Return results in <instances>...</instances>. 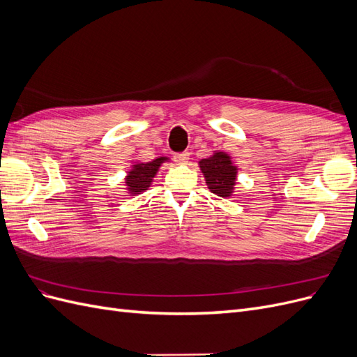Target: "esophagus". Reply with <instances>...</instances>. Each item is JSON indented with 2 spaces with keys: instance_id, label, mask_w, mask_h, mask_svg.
Here are the masks:
<instances>
[{
  "instance_id": "34e87169",
  "label": "esophagus",
  "mask_w": 357,
  "mask_h": 357,
  "mask_svg": "<svg viewBox=\"0 0 357 357\" xmlns=\"http://www.w3.org/2000/svg\"><path fill=\"white\" fill-rule=\"evenodd\" d=\"M174 159H176L177 164H180V165H185V164H188V160H189V152L177 153V155L174 156Z\"/></svg>"
}]
</instances>
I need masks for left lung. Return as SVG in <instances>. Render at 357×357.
I'll list each match as a JSON object with an SVG mask.
<instances>
[{
	"instance_id": "1",
	"label": "left lung",
	"mask_w": 357,
	"mask_h": 357,
	"mask_svg": "<svg viewBox=\"0 0 357 357\" xmlns=\"http://www.w3.org/2000/svg\"><path fill=\"white\" fill-rule=\"evenodd\" d=\"M198 165L205 185L211 193L220 198H229L234 195L236 178H238V165L234 164L229 153L214 150L211 156L201 159Z\"/></svg>"
}]
</instances>
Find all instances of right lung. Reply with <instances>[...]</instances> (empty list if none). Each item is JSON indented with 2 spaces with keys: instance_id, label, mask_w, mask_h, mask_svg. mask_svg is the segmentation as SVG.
I'll return each mask as SVG.
<instances>
[{
  "instance_id": "right-lung-1",
  "label": "right lung",
  "mask_w": 357,
  "mask_h": 357,
  "mask_svg": "<svg viewBox=\"0 0 357 357\" xmlns=\"http://www.w3.org/2000/svg\"><path fill=\"white\" fill-rule=\"evenodd\" d=\"M171 159L168 156H159L152 162H139L135 160L131 164V168L125 176V189L129 197H137L139 193L146 192L150 186H152L153 178L158 174L159 168L165 162H169Z\"/></svg>"
}]
</instances>
